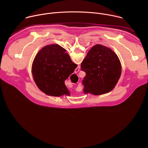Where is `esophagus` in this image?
Instances as JSON below:
<instances>
[{
	"label": "esophagus",
	"instance_id": "obj_1",
	"mask_svg": "<svg viewBox=\"0 0 148 148\" xmlns=\"http://www.w3.org/2000/svg\"><path fill=\"white\" fill-rule=\"evenodd\" d=\"M79 67H78V68H77V69H75V73L78 72V71H79Z\"/></svg>",
	"mask_w": 148,
	"mask_h": 148
}]
</instances>
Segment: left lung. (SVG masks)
Masks as SVG:
<instances>
[{
	"label": "left lung",
	"instance_id": "obj_1",
	"mask_svg": "<svg viewBox=\"0 0 148 148\" xmlns=\"http://www.w3.org/2000/svg\"><path fill=\"white\" fill-rule=\"evenodd\" d=\"M81 68L86 73L82 80L84 92L95 95L112 91L121 74V64L117 55L101 45H96L89 50Z\"/></svg>",
	"mask_w": 148,
	"mask_h": 148
}]
</instances>
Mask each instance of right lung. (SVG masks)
I'll return each mask as SVG.
<instances>
[{
  "instance_id": "right-lung-1",
  "label": "right lung",
  "mask_w": 148,
  "mask_h": 148,
  "mask_svg": "<svg viewBox=\"0 0 148 148\" xmlns=\"http://www.w3.org/2000/svg\"><path fill=\"white\" fill-rule=\"evenodd\" d=\"M77 67L64 48L51 45L42 48L36 54L32 64V74L42 92L59 97L69 95L64 81Z\"/></svg>"
}]
</instances>
